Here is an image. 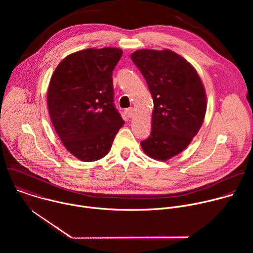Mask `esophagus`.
Masks as SVG:
<instances>
[{"label": "esophagus", "instance_id": "34e87169", "mask_svg": "<svg viewBox=\"0 0 253 253\" xmlns=\"http://www.w3.org/2000/svg\"><path fill=\"white\" fill-rule=\"evenodd\" d=\"M125 114L128 118H132L133 115H134V109L133 108H128V109L125 110Z\"/></svg>", "mask_w": 253, "mask_h": 253}]
</instances>
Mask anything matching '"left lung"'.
<instances>
[{"instance_id":"left-lung-1","label":"left lung","mask_w":253,"mask_h":253,"mask_svg":"<svg viewBox=\"0 0 253 253\" xmlns=\"http://www.w3.org/2000/svg\"><path fill=\"white\" fill-rule=\"evenodd\" d=\"M131 59L153 98L152 130L141 142L146 155L166 161L181 153L198 133L206 113V93L194 67L171 50H137Z\"/></svg>"}]
</instances>
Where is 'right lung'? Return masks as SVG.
Here are the masks:
<instances>
[{
    "label": "right lung",
    "mask_w": 253,
    "mask_h": 253,
    "mask_svg": "<svg viewBox=\"0 0 253 253\" xmlns=\"http://www.w3.org/2000/svg\"><path fill=\"white\" fill-rule=\"evenodd\" d=\"M123 51L86 49L68 55L52 75L47 103L65 148L92 162L105 157L124 121L114 106L112 73Z\"/></svg>",
    "instance_id": "obj_1"
}]
</instances>
